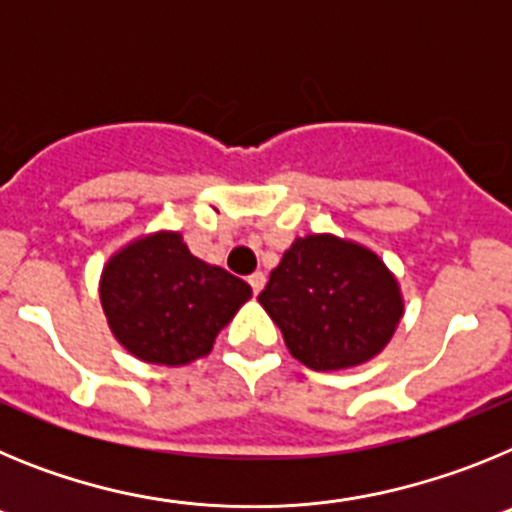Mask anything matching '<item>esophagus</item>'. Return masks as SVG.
<instances>
[{"instance_id": "obj_1", "label": "esophagus", "mask_w": 512, "mask_h": 512, "mask_svg": "<svg viewBox=\"0 0 512 512\" xmlns=\"http://www.w3.org/2000/svg\"><path fill=\"white\" fill-rule=\"evenodd\" d=\"M248 284H251L253 295H259L261 289H264V284H266V274H264V271H253L251 277H248Z\"/></svg>"}]
</instances>
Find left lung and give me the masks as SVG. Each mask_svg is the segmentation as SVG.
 <instances>
[{"instance_id":"left-lung-1","label":"left lung","mask_w":512,"mask_h":512,"mask_svg":"<svg viewBox=\"0 0 512 512\" xmlns=\"http://www.w3.org/2000/svg\"><path fill=\"white\" fill-rule=\"evenodd\" d=\"M259 302L289 354L315 372L369 361L402 318L400 289L377 253L336 235L297 238Z\"/></svg>"}]
</instances>
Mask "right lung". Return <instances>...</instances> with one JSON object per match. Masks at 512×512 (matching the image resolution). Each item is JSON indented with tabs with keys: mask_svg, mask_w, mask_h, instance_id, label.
<instances>
[{
	"mask_svg": "<svg viewBox=\"0 0 512 512\" xmlns=\"http://www.w3.org/2000/svg\"><path fill=\"white\" fill-rule=\"evenodd\" d=\"M99 297L112 333L130 354L179 366L210 354L251 287L192 256L179 233H156L112 256Z\"/></svg>",
	"mask_w": 512,
	"mask_h": 512,
	"instance_id": "right-lung-1",
	"label": "right lung"
}]
</instances>
